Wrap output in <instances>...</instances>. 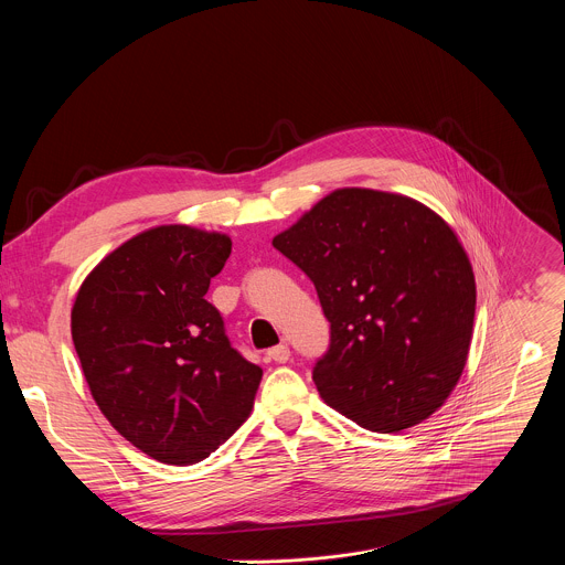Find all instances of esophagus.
<instances>
[{"instance_id":"esophagus-1","label":"esophagus","mask_w":565,"mask_h":565,"mask_svg":"<svg viewBox=\"0 0 565 565\" xmlns=\"http://www.w3.org/2000/svg\"><path fill=\"white\" fill-rule=\"evenodd\" d=\"M268 360H273V362H277V364L288 362V360H290V349H288V344H277V347H273V349L268 351Z\"/></svg>"}]
</instances>
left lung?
I'll list each match as a JSON object with an SVG mask.
<instances>
[{"mask_svg":"<svg viewBox=\"0 0 565 565\" xmlns=\"http://www.w3.org/2000/svg\"><path fill=\"white\" fill-rule=\"evenodd\" d=\"M273 246L331 321L312 369L327 405L377 434L429 418L462 375L473 329L476 281L454 230L409 196L344 188Z\"/></svg>","mask_w":565,"mask_h":565,"instance_id":"obj_1","label":"left lung"}]
</instances>
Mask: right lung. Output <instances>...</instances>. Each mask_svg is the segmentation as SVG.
Here are the masks:
<instances>
[{"instance_id":"add662e5","label":"right lung","mask_w":565,"mask_h":565,"mask_svg":"<svg viewBox=\"0 0 565 565\" xmlns=\"http://www.w3.org/2000/svg\"><path fill=\"white\" fill-rule=\"evenodd\" d=\"M230 253L225 234L158 225L77 290L71 335L96 405L153 460L194 465L253 412L264 371L232 349L205 299Z\"/></svg>"}]
</instances>
